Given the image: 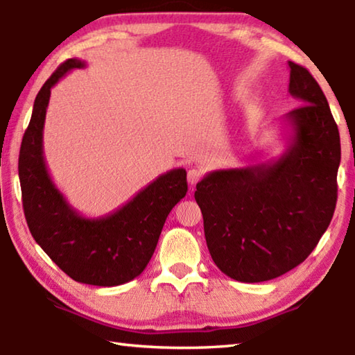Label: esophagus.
Listing matches in <instances>:
<instances>
[{
  "label": "esophagus",
  "mask_w": 355,
  "mask_h": 355,
  "mask_svg": "<svg viewBox=\"0 0 355 355\" xmlns=\"http://www.w3.org/2000/svg\"><path fill=\"white\" fill-rule=\"evenodd\" d=\"M202 177V171L200 169H196V167H192V169L188 171V183L191 186H194L197 182H199Z\"/></svg>",
  "instance_id": "obj_1"
}]
</instances>
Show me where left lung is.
I'll list each match as a JSON object with an SVG mask.
<instances>
[{
	"mask_svg": "<svg viewBox=\"0 0 355 355\" xmlns=\"http://www.w3.org/2000/svg\"><path fill=\"white\" fill-rule=\"evenodd\" d=\"M288 65V92L302 105L285 116V152L268 163L213 171L196 186L213 261L244 284L275 279L302 263L336 205L338 127L310 71Z\"/></svg>",
	"mask_w": 355,
	"mask_h": 355,
	"instance_id": "8db88e82",
	"label": "left lung"
}]
</instances>
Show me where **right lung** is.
<instances>
[{"label":"right lung","mask_w":355,"mask_h":355,"mask_svg":"<svg viewBox=\"0 0 355 355\" xmlns=\"http://www.w3.org/2000/svg\"><path fill=\"white\" fill-rule=\"evenodd\" d=\"M86 64L67 59L48 78L34 100L19 156L21 199L29 232L45 254L75 282L117 286L136 279L152 258L167 214L186 196V171L163 173L130 202L101 218H84L48 173L44 125L51 87Z\"/></svg>","instance_id":"1"}]
</instances>
